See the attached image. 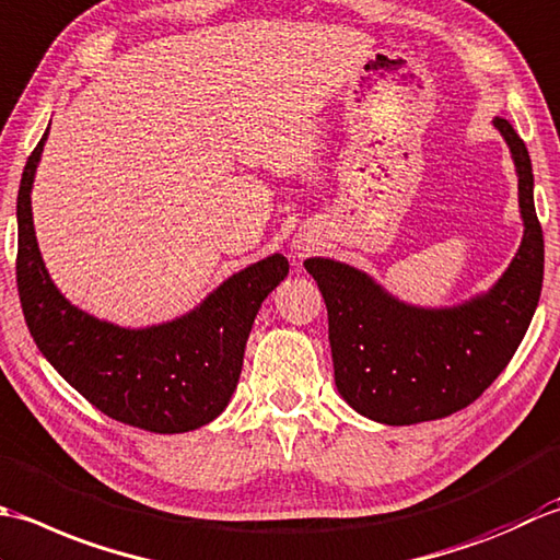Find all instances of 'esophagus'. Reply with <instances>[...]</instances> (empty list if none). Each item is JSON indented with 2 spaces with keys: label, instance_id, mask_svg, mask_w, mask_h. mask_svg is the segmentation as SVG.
Here are the masks:
<instances>
[{
  "label": "esophagus",
  "instance_id": "1",
  "mask_svg": "<svg viewBox=\"0 0 560 560\" xmlns=\"http://www.w3.org/2000/svg\"><path fill=\"white\" fill-rule=\"evenodd\" d=\"M294 250H296V254H300V256H304L306 250H310V242H306V238H296V242H294Z\"/></svg>",
  "mask_w": 560,
  "mask_h": 560
}]
</instances>
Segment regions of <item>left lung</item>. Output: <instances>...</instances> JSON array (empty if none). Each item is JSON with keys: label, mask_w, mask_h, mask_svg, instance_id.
<instances>
[{"label": "left lung", "mask_w": 560, "mask_h": 560, "mask_svg": "<svg viewBox=\"0 0 560 560\" xmlns=\"http://www.w3.org/2000/svg\"><path fill=\"white\" fill-rule=\"evenodd\" d=\"M493 122L517 166L524 236L488 294L452 310H418L346 264L304 260L328 310L338 392L376 423L413 425L474 404L508 368L532 324L544 280L532 162L515 128L505 118Z\"/></svg>", "instance_id": "obj_1"}]
</instances>
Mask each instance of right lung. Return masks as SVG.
I'll return each instance as SVG.
<instances>
[{
  "mask_svg": "<svg viewBox=\"0 0 560 560\" xmlns=\"http://www.w3.org/2000/svg\"><path fill=\"white\" fill-rule=\"evenodd\" d=\"M45 137L28 156L16 200V284L38 350L91 406L125 425L171 435L210 423L230 404L250 326L260 302L288 278V258L276 254L236 272L171 324L130 330L98 322L57 292L36 244L31 186Z\"/></svg>",
  "mask_w": 560,
  "mask_h": 560,
  "instance_id": "add662e5",
  "label": "right lung"
}]
</instances>
